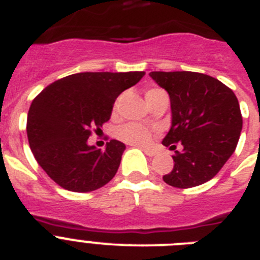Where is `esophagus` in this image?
I'll return each mask as SVG.
<instances>
[{
	"mask_svg": "<svg viewBox=\"0 0 260 260\" xmlns=\"http://www.w3.org/2000/svg\"><path fill=\"white\" fill-rule=\"evenodd\" d=\"M143 152L146 153L147 156H155L156 155V151L155 150H151V148H142Z\"/></svg>",
	"mask_w": 260,
	"mask_h": 260,
	"instance_id": "obj_1",
	"label": "esophagus"
}]
</instances>
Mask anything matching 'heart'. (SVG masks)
<instances>
[{"mask_svg": "<svg viewBox=\"0 0 260 260\" xmlns=\"http://www.w3.org/2000/svg\"><path fill=\"white\" fill-rule=\"evenodd\" d=\"M162 92H165V91H162L161 88H156V87L147 88L146 99H147V102H148V104L152 102L153 99L157 98V96ZM153 134H155V130H153V128H150L144 125H141V123H135V122L123 123V125H121L118 128H117V132H116L117 138L121 139L122 142H125V143H128V144H133V146H141V147L150 144Z\"/></svg>", "mask_w": 260, "mask_h": 260, "instance_id": "b5f03b06", "label": "heart"}]
</instances>
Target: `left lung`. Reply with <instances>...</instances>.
I'll return each instance as SVG.
<instances>
[{
	"mask_svg": "<svg viewBox=\"0 0 260 260\" xmlns=\"http://www.w3.org/2000/svg\"><path fill=\"white\" fill-rule=\"evenodd\" d=\"M151 78L169 93L172 126L162 144L176 150L173 169L165 183L189 189L219 173L237 147L242 130L238 100L216 78L192 71H151Z\"/></svg>",
	"mask_w": 260,
	"mask_h": 260,
	"instance_id": "left-lung-1",
	"label": "left lung"
}]
</instances>
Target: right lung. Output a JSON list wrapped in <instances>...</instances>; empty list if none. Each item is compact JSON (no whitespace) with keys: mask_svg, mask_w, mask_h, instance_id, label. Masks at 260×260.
Returning <instances> with one entry per match:
<instances>
[{"mask_svg":"<svg viewBox=\"0 0 260 260\" xmlns=\"http://www.w3.org/2000/svg\"><path fill=\"white\" fill-rule=\"evenodd\" d=\"M144 71L78 73L45 87L27 116L29 148L45 173L69 191L88 192L107 185L118 171L126 146L112 139L104 151L88 146L92 130L108 122L119 93Z\"/></svg>","mask_w":260,"mask_h":260,"instance_id":"add662e5","label":"right lung"}]
</instances>
